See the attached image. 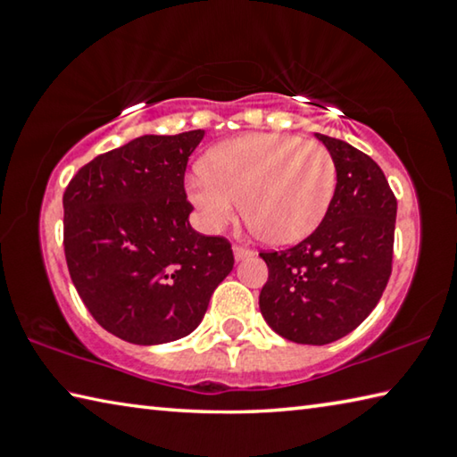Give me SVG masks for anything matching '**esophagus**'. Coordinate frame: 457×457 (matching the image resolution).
Returning a JSON list of instances; mask_svg holds the SVG:
<instances>
[{"label":"esophagus","instance_id":"esophagus-1","mask_svg":"<svg viewBox=\"0 0 457 457\" xmlns=\"http://www.w3.org/2000/svg\"><path fill=\"white\" fill-rule=\"evenodd\" d=\"M234 256H236V260L250 258V256H253V250H250V247H245V245H234Z\"/></svg>","mask_w":457,"mask_h":457}]
</instances>
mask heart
Masks as SVG:
<instances>
[{"label":"heart","instance_id":"1","mask_svg":"<svg viewBox=\"0 0 457 457\" xmlns=\"http://www.w3.org/2000/svg\"><path fill=\"white\" fill-rule=\"evenodd\" d=\"M204 175L187 181V195L204 226L218 231L244 218L274 245L296 244L312 234L337 191V163L319 141L296 135L256 133L228 138L207 151Z\"/></svg>","mask_w":457,"mask_h":457}]
</instances>
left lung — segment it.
Here are the masks:
<instances>
[{"mask_svg":"<svg viewBox=\"0 0 457 457\" xmlns=\"http://www.w3.org/2000/svg\"><path fill=\"white\" fill-rule=\"evenodd\" d=\"M337 163V191L311 236L280 252H260L268 282L260 311L278 335L328 345L367 319L391 276L397 199L373 159L316 133Z\"/></svg>","mask_w":457,"mask_h":457,"instance_id":"obj_1","label":"left lung"}]
</instances>
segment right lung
<instances>
[{
  "label": "right lung",
  "instance_id": "right-lung-1",
  "mask_svg": "<svg viewBox=\"0 0 457 457\" xmlns=\"http://www.w3.org/2000/svg\"><path fill=\"white\" fill-rule=\"evenodd\" d=\"M204 135L138 137L79 169L62 197L68 272L92 319L127 343L187 337L234 268L226 237L189 226L183 179Z\"/></svg>",
  "mask_w": 457,
  "mask_h": 457
}]
</instances>
